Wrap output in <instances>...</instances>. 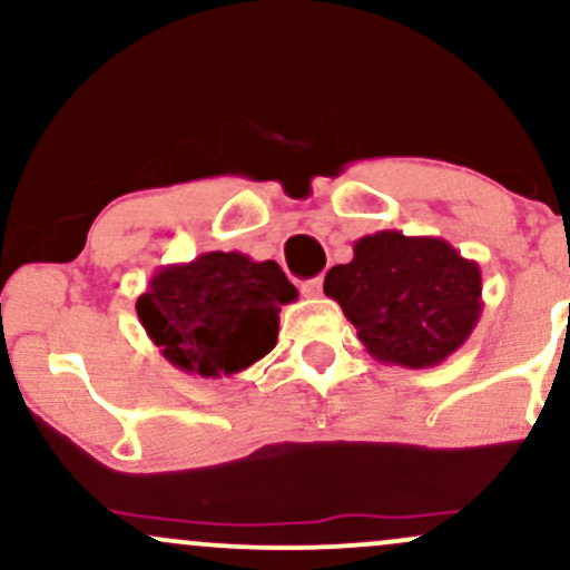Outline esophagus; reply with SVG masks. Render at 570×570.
Here are the masks:
<instances>
[{"label":"esophagus","instance_id":"esophagus-1","mask_svg":"<svg viewBox=\"0 0 570 570\" xmlns=\"http://www.w3.org/2000/svg\"><path fill=\"white\" fill-rule=\"evenodd\" d=\"M299 289H303L305 297H318V294H322V289H324V278L322 276L307 278V281H303V286H299Z\"/></svg>","mask_w":570,"mask_h":570}]
</instances>
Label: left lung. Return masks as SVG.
<instances>
[{
    "label": "left lung",
    "mask_w": 570,
    "mask_h": 570,
    "mask_svg": "<svg viewBox=\"0 0 570 570\" xmlns=\"http://www.w3.org/2000/svg\"><path fill=\"white\" fill-rule=\"evenodd\" d=\"M324 294L370 356L399 367H436L466 343L482 313V273L448 240L381 230L353 244L348 265H335Z\"/></svg>",
    "instance_id": "8db88e82"
}]
</instances>
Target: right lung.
Masks as SVG:
<instances>
[{"instance_id": "right-lung-1", "label": "right lung", "mask_w": 570, "mask_h": 570, "mask_svg": "<svg viewBox=\"0 0 570 570\" xmlns=\"http://www.w3.org/2000/svg\"><path fill=\"white\" fill-rule=\"evenodd\" d=\"M294 299L297 289L273 259L203 252L193 263L160 267L136 313L176 370L227 377L276 348L281 305Z\"/></svg>"}]
</instances>
